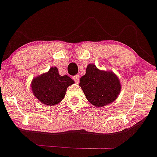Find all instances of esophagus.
<instances>
[{
	"label": "esophagus",
	"instance_id": "obj_1",
	"mask_svg": "<svg viewBox=\"0 0 157 157\" xmlns=\"http://www.w3.org/2000/svg\"><path fill=\"white\" fill-rule=\"evenodd\" d=\"M73 80H75V82H76V83H78L79 81H80V77H79V75H75V76H74Z\"/></svg>",
	"mask_w": 157,
	"mask_h": 157
}]
</instances>
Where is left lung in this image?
I'll return each instance as SVG.
<instances>
[{
    "label": "left lung",
    "instance_id": "1",
    "mask_svg": "<svg viewBox=\"0 0 157 157\" xmlns=\"http://www.w3.org/2000/svg\"><path fill=\"white\" fill-rule=\"evenodd\" d=\"M80 86L86 99L96 107L108 105L116 99L121 91L120 80L112 71L97 69L89 64L86 75L80 79Z\"/></svg>",
    "mask_w": 157,
    "mask_h": 157
}]
</instances>
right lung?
Segmentation results:
<instances>
[{"mask_svg":"<svg viewBox=\"0 0 157 157\" xmlns=\"http://www.w3.org/2000/svg\"><path fill=\"white\" fill-rule=\"evenodd\" d=\"M67 75L60 76L56 67H51L48 72L33 79L31 88L33 95L41 103L54 106L62 101L67 88L74 83Z\"/></svg>","mask_w":157,"mask_h":157,"instance_id":"add662e5","label":"right lung"}]
</instances>
